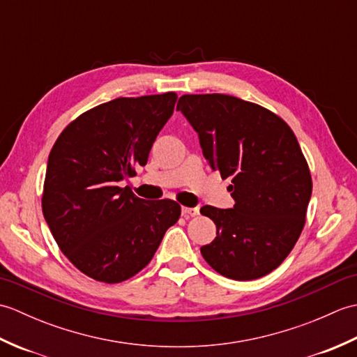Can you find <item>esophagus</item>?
<instances>
[{"instance_id":"1","label":"esophagus","mask_w":357,"mask_h":357,"mask_svg":"<svg viewBox=\"0 0 357 357\" xmlns=\"http://www.w3.org/2000/svg\"><path fill=\"white\" fill-rule=\"evenodd\" d=\"M183 215L185 218H190V216H198L199 215V208L198 207H183Z\"/></svg>"}]
</instances>
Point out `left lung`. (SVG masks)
I'll list each match as a JSON object with an SVG mask.
<instances>
[{
  "label": "left lung",
  "mask_w": 357,
  "mask_h": 357,
  "mask_svg": "<svg viewBox=\"0 0 357 357\" xmlns=\"http://www.w3.org/2000/svg\"><path fill=\"white\" fill-rule=\"evenodd\" d=\"M176 110L198 133L211 169L231 179V208H201L216 224V238L201 255L234 280L268 275L299 239L312 198V174L293 130L270 110L230 95H184Z\"/></svg>",
  "instance_id": "8db88e82"
}]
</instances>
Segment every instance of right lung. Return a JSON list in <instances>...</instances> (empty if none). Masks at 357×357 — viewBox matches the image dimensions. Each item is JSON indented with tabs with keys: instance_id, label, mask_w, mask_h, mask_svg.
<instances>
[{
	"instance_id": "add662e5",
	"label": "right lung",
	"mask_w": 357,
	"mask_h": 357,
	"mask_svg": "<svg viewBox=\"0 0 357 357\" xmlns=\"http://www.w3.org/2000/svg\"><path fill=\"white\" fill-rule=\"evenodd\" d=\"M176 93L116 98L82 113L53 146L43 213L58 247L89 278L118 284L151 261L178 202L146 201L119 183L146 165Z\"/></svg>"
}]
</instances>
